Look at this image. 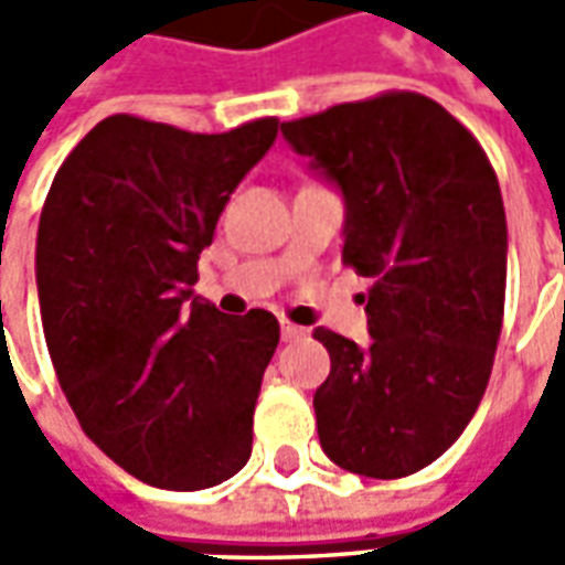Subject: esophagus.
Listing matches in <instances>:
<instances>
[{
	"mask_svg": "<svg viewBox=\"0 0 565 565\" xmlns=\"http://www.w3.org/2000/svg\"><path fill=\"white\" fill-rule=\"evenodd\" d=\"M302 335H306V330H302V327H296V323H290V320H287V323H281L284 342H299Z\"/></svg>",
	"mask_w": 565,
	"mask_h": 565,
	"instance_id": "1",
	"label": "esophagus"
}]
</instances>
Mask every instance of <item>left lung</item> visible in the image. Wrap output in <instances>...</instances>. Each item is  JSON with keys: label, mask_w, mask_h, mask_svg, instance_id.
Segmentation results:
<instances>
[{"label": "left lung", "mask_w": 565, "mask_h": 565, "mask_svg": "<svg viewBox=\"0 0 565 565\" xmlns=\"http://www.w3.org/2000/svg\"><path fill=\"white\" fill-rule=\"evenodd\" d=\"M342 186V263L372 281V342L318 327L330 375L320 448L366 478L438 460L478 412L505 315V209L493 166L436 99L387 90L281 124Z\"/></svg>", "instance_id": "1"}]
</instances>
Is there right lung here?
Returning a JSON list of instances; mask_svg holds the SVG:
<instances>
[{"mask_svg": "<svg viewBox=\"0 0 565 565\" xmlns=\"http://www.w3.org/2000/svg\"><path fill=\"white\" fill-rule=\"evenodd\" d=\"M278 117L186 132L111 115L72 148L44 199L35 281L47 354L81 429L139 481L202 490L250 457L269 311L193 296L226 199Z\"/></svg>", "mask_w": 565, "mask_h": 565, "instance_id": "right-lung-1", "label": "right lung"}]
</instances>
